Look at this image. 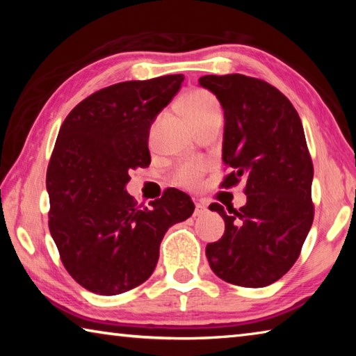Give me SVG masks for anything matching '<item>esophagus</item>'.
Instances as JSON below:
<instances>
[{
  "label": "esophagus",
  "instance_id": "esophagus-1",
  "mask_svg": "<svg viewBox=\"0 0 356 356\" xmlns=\"http://www.w3.org/2000/svg\"><path fill=\"white\" fill-rule=\"evenodd\" d=\"M207 212V206L201 201L195 202V216H201Z\"/></svg>",
  "mask_w": 356,
  "mask_h": 356
}]
</instances>
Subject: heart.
<instances>
[{"mask_svg":"<svg viewBox=\"0 0 356 356\" xmlns=\"http://www.w3.org/2000/svg\"><path fill=\"white\" fill-rule=\"evenodd\" d=\"M184 108L186 118L190 120L206 116V114L210 113L220 111L218 100L215 99V95L210 94L209 91H204V89H195V91H191L186 95ZM202 170L204 168L200 163H185L174 174V180L180 186L193 188V186H196V184L200 182Z\"/></svg>","mask_w":356,"mask_h":356,"instance_id":"1","label":"heart"}]
</instances>
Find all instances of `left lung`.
Here are the masks:
<instances>
[{
	"instance_id": "obj_1",
	"label": "left lung",
	"mask_w": 356,
	"mask_h": 356,
	"mask_svg": "<svg viewBox=\"0 0 356 356\" xmlns=\"http://www.w3.org/2000/svg\"><path fill=\"white\" fill-rule=\"evenodd\" d=\"M225 111L222 161L231 172L221 185L245 180L238 210L210 204L225 220V234L206 246L218 278L243 287H265L291 270L308 236L314 206V168L297 110L272 84L240 74L206 75Z\"/></svg>"
}]
</instances>
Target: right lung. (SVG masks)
<instances>
[{"mask_svg": "<svg viewBox=\"0 0 356 356\" xmlns=\"http://www.w3.org/2000/svg\"><path fill=\"white\" fill-rule=\"evenodd\" d=\"M184 75L124 81L80 102L59 129L50 165L51 237L78 284L118 295L155 270L168 229L190 218L195 204L170 188L150 207L136 206L129 171L149 166V130L182 86Z\"/></svg>", "mask_w": 356, "mask_h": 356, "instance_id": "right-lung-1", "label": "right lung"}]
</instances>
